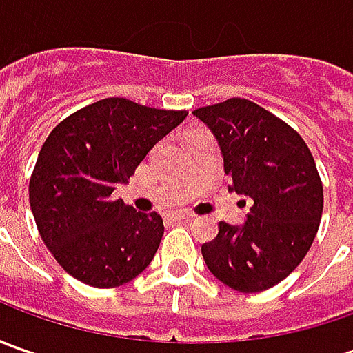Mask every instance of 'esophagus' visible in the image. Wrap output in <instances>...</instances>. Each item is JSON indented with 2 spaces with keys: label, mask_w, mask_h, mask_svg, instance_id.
Wrapping results in <instances>:
<instances>
[{
  "label": "esophagus",
  "mask_w": 353,
  "mask_h": 353,
  "mask_svg": "<svg viewBox=\"0 0 353 353\" xmlns=\"http://www.w3.org/2000/svg\"><path fill=\"white\" fill-rule=\"evenodd\" d=\"M194 216L192 214H186V212H181V214H174V220L176 222H190Z\"/></svg>",
  "instance_id": "esophagus-1"
}]
</instances>
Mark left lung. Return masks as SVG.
<instances>
[{
  "label": "left lung",
  "mask_w": 353,
  "mask_h": 353,
  "mask_svg": "<svg viewBox=\"0 0 353 353\" xmlns=\"http://www.w3.org/2000/svg\"><path fill=\"white\" fill-rule=\"evenodd\" d=\"M192 116L218 141L228 190L253 202L241 225L220 222L202 257L234 291L271 289L299 267L319 232L324 198L314 159L294 129L250 100L232 98Z\"/></svg>",
  "instance_id": "obj_1"
}]
</instances>
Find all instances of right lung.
Masks as SVG:
<instances>
[{"label": "right lung", "mask_w": 353, "mask_h": 353, "mask_svg": "<svg viewBox=\"0 0 353 353\" xmlns=\"http://www.w3.org/2000/svg\"><path fill=\"white\" fill-rule=\"evenodd\" d=\"M186 116L105 98L50 131L29 183V202L39 234L66 273L110 289L153 261L163 218L135 212L112 194Z\"/></svg>", "instance_id": "right-lung-1"}]
</instances>
